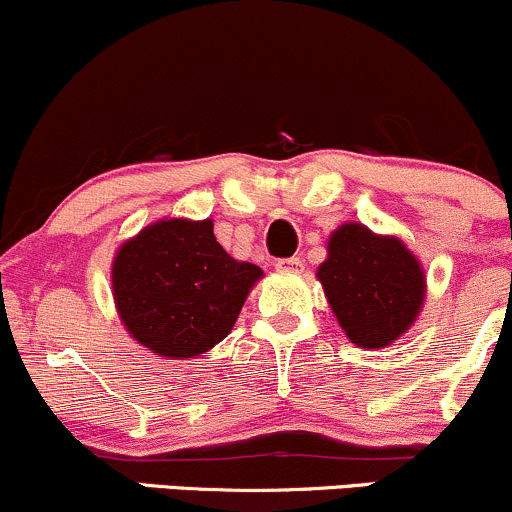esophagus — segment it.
I'll return each instance as SVG.
<instances>
[{"instance_id":"obj_1","label":"esophagus","mask_w":512,"mask_h":512,"mask_svg":"<svg viewBox=\"0 0 512 512\" xmlns=\"http://www.w3.org/2000/svg\"><path fill=\"white\" fill-rule=\"evenodd\" d=\"M274 267L279 272H298V269H303V260L301 257H286V260H276Z\"/></svg>"}]
</instances>
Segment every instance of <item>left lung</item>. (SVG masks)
I'll return each mask as SVG.
<instances>
[{
    "label": "left lung",
    "instance_id": "1",
    "mask_svg": "<svg viewBox=\"0 0 512 512\" xmlns=\"http://www.w3.org/2000/svg\"><path fill=\"white\" fill-rule=\"evenodd\" d=\"M327 252L317 279L351 342L380 349L409 330L424 303L426 281L402 240L344 223L332 233Z\"/></svg>",
    "mask_w": 512,
    "mask_h": 512
}]
</instances>
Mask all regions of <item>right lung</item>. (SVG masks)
<instances>
[{
  "instance_id": "add662e5",
  "label": "right lung",
  "mask_w": 512,
  "mask_h": 512,
  "mask_svg": "<svg viewBox=\"0 0 512 512\" xmlns=\"http://www.w3.org/2000/svg\"><path fill=\"white\" fill-rule=\"evenodd\" d=\"M262 269L216 243L214 223L170 219L127 240L113 296L127 332L158 356L192 358L228 337Z\"/></svg>"
}]
</instances>
